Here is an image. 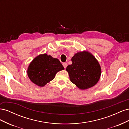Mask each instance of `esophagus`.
Returning <instances> with one entry per match:
<instances>
[{
  "mask_svg": "<svg viewBox=\"0 0 129 129\" xmlns=\"http://www.w3.org/2000/svg\"><path fill=\"white\" fill-rule=\"evenodd\" d=\"M62 64H63V67H64V68H66V67H67V63H66V62H64V63H62Z\"/></svg>",
  "mask_w": 129,
  "mask_h": 129,
  "instance_id": "34e87169",
  "label": "esophagus"
}]
</instances>
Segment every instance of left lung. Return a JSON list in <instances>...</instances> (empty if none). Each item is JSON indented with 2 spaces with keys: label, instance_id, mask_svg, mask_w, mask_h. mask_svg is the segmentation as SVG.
I'll return each mask as SVG.
<instances>
[{
  "label": "left lung",
  "instance_id": "obj_1",
  "mask_svg": "<svg viewBox=\"0 0 129 129\" xmlns=\"http://www.w3.org/2000/svg\"><path fill=\"white\" fill-rule=\"evenodd\" d=\"M72 64L66 70L70 80L81 89H86L95 85L99 81L101 69L98 61L88 52H79L72 58Z\"/></svg>",
  "mask_w": 129,
  "mask_h": 129
}]
</instances>
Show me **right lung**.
<instances>
[{"mask_svg":"<svg viewBox=\"0 0 129 129\" xmlns=\"http://www.w3.org/2000/svg\"><path fill=\"white\" fill-rule=\"evenodd\" d=\"M63 69L64 67L57 58L44 54L34 58L28 68L27 74L32 82L44 87L54 79L58 72Z\"/></svg>","mask_w":129,"mask_h":129,"instance_id":"obj_1","label":"right lung"}]
</instances>
